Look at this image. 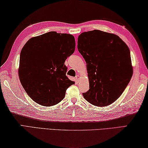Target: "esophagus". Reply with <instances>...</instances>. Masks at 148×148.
I'll use <instances>...</instances> for the list:
<instances>
[{
  "instance_id": "34e87169",
  "label": "esophagus",
  "mask_w": 148,
  "mask_h": 148,
  "mask_svg": "<svg viewBox=\"0 0 148 148\" xmlns=\"http://www.w3.org/2000/svg\"><path fill=\"white\" fill-rule=\"evenodd\" d=\"M79 77H80V76L79 75H77L76 77H75V79H76L77 80H78V79H79Z\"/></svg>"
}]
</instances>
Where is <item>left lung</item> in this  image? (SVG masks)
Here are the masks:
<instances>
[{
  "mask_svg": "<svg viewBox=\"0 0 148 148\" xmlns=\"http://www.w3.org/2000/svg\"><path fill=\"white\" fill-rule=\"evenodd\" d=\"M77 49L86 63L90 89L88 102L106 107L117 100L133 75L129 49L120 37L94 30L80 34Z\"/></svg>",
  "mask_w": 148,
  "mask_h": 148,
  "instance_id": "obj_1",
  "label": "left lung"
}]
</instances>
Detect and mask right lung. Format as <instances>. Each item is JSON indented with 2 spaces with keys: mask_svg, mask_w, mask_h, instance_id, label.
Segmentation results:
<instances>
[{
  "mask_svg": "<svg viewBox=\"0 0 148 148\" xmlns=\"http://www.w3.org/2000/svg\"><path fill=\"white\" fill-rule=\"evenodd\" d=\"M75 40L54 31L30 39L20 54L19 77L31 99L42 106L56 105L75 84L66 76V60L74 53Z\"/></svg>",
  "mask_w": 148,
  "mask_h": 148,
  "instance_id": "right-lung-1",
  "label": "right lung"
}]
</instances>
